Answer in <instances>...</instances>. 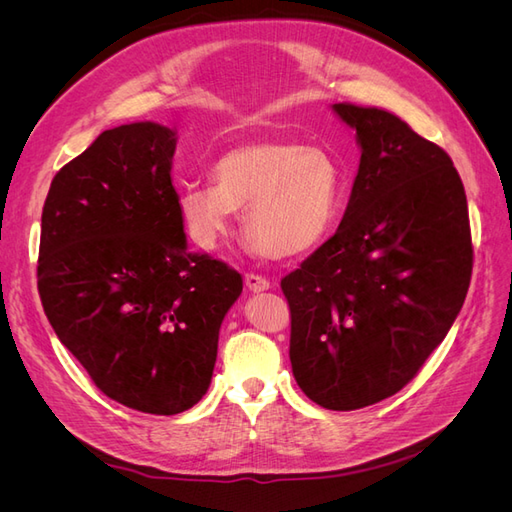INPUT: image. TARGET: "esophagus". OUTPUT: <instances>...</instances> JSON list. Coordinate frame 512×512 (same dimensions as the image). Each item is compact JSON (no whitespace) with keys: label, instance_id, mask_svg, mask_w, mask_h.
<instances>
[{"label":"esophagus","instance_id":"obj_1","mask_svg":"<svg viewBox=\"0 0 512 512\" xmlns=\"http://www.w3.org/2000/svg\"><path fill=\"white\" fill-rule=\"evenodd\" d=\"M245 286L250 288L252 292H262V290H269L271 282L267 280L265 275H258V273H245Z\"/></svg>","mask_w":512,"mask_h":512}]
</instances>
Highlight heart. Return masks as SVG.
Here are the masks:
<instances>
[{"label":"heart","instance_id":"obj_1","mask_svg":"<svg viewBox=\"0 0 512 512\" xmlns=\"http://www.w3.org/2000/svg\"><path fill=\"white\" fill-rule=\"evenodd\" d=\"M213 185L188 183L177 207L190 239L211 250L245 209L243 232L258 252L297 258L333 232L344 203V173L327 149L294 141L232 147L211 168Z\"/></svg>","mask_w":512,"mask_h":512}]
</instances>
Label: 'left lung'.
Returning <instances> with one entry per match:
<instances>
[{"label": "left lung", "instance_id": "obj_1", "mask_svg": "<svg viewBox=\"0 0 512 512\" xmlns=\"http://www.w3.org/2000/svg\"><path fill=\"white\" fill-rule=\"evenodd\" d=\"M361 164L335 235L282 280L290 363L327 410L395 395L440 346L472 277L468 200L448 153L404 119L350 102Z\"/></svg>", "mask_w": 512, "mask_h": 512}]
</instances>
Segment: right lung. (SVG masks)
Instances as JSON below:
<instances>
[{"mask_svg":"<svg viewBox=\"0 0 512 512\" xmlns=\"http://www.w3.org/2000/svg\"><path fill=\"white\" fill-rule=\"evenodd\" d=\"M160 123L102 132L51 181L38 292L59 342L98 389L179 414L209 389L220 324L243 290L226 262L188 250Z\"/></svg>","mask_w":512,"mask_h":512,"instance_id":"right-lung-1","label":"right lung"}]
</instances>
